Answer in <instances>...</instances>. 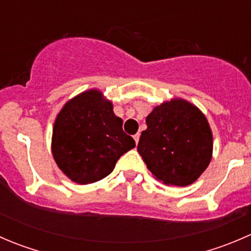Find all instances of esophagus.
I'll return each instance as SVG.
<instances>
[{"mask_svg":"<svg viewBox=\"0 0 251 251\" xmlns=\"http://www.w3.org/2000/svg\"><path fill=\"white\" fill-rule=\"evenodd\" d=\"M140 133H136L135 136H133V140H135V142H136V144L138 143V141H140Z\"/></svg>","mask_w":251,"mask_h":251,"instance_id":"1","label":"esophagus"}]
</instances>
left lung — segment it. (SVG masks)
<instances>
[{"label":"left lung","mask_w":251,"mask_h":251,"mask_svg":"<svg viewBox=\"0 0 251 251\" xmlns=\"http://www.w3.org/2000/svg\"><path fill=\"white\" fill-rule=\"evenodd\" d=\"M137 151L148 170L166 186L186 187L212 158V131L205 114L183 98L154 107L146 119Z\"/></svg>","instance_id":"1"}]
</instances>
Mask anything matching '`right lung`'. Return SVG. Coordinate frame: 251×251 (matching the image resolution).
I'll return each mask as SVG.
<instances>
[{"instance_id": "obj_1", "label": "right lung", "mask_w": 251, "mask_h": 251, "mask_svg": "<svg viewBox=\"0 0 251 251\" xmlns=\"http://www.w3.org/2000/svg\"><path fill=\"white\" fill-rule=\"evenodd\" d=\"M123 131V119L98 88L83 91L57 114L52 132V155L63 174L78 184L104 178L123 154L135 148Z\"/></svg>"}]
</instances>
